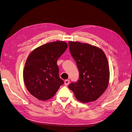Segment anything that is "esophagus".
<instances>
[{"label": "esophagus", "instance_id": "esophagus-1", "mask_svg": "<svg viewBox=\"0 0 132 132\" xmlns=\"http://www.w3.org/2000/svg\"><path fill=\"white\" fill-rule=\"evenodd\" d=\"M69 82H70V81H69V80H68V79H67V80H65L64 81V84L65 85H68L69 84Z\"/></svg>", "mask_w": 132, "mask_h": 132}]
</instances>
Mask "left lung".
<instances>
[{
	"instance_id": "left-lung-1",
	"label": "left lung",
	"mask_w": 132,
	"mask_h": 132,
	"mask_svg": "<svg viewBox=\"0 0 132 132\" xmlns=\"http://www.w3.org/2000/svg\"><path fill=\"white\" fill-rule=\"evenodd\" d=\"M69 48L78 68L79 78L69 88L82 102L96 100L106 90L110 70L107 59L99 48L89 44L69 42Z\"/></svg>"
}]
</instances>
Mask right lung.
I'll return each mask as SVG.
<instances>
[{
    "label": "right lung",
    "mask_w": 132,
    "mask_h": 132,
    "mask_svg": "<svg viewBox=\"0 0 132 132\" xmlns=\"http://www.w3.org/2000/svg\"><path fill=\"white\" fill-rule=\"evenodd\" d=\"M68 47L67 43L45 44L30 54L23 69V80L29 93L40 100L52 97L64 82L59 78L58 59Z\"/></svg>",
    "instance_id": "obj_1"
}]
</instances>
